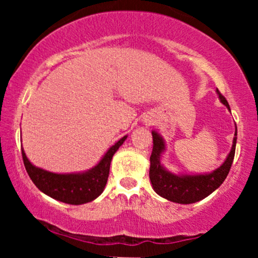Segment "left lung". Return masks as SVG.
I'll return each instance as SVG.
<instances>
[{
    "label": "left lung",
    "instance_id": "obj_1",
    "mask_svg": "<svg viewBox=\"0 0 258 258\" xmlns=\"http://www.w3.org/2000/svg\"><path fill=\"white\" fill-rule=\"evenodd\" d=\"M216 92H217L218 98H220L222 104L226 105L228 110L230 111L227 99L222 96L220 91L217 90ZM152 135L153 152L152 156H150L149 178L155 193L164 199L177 204H184V205L194 204L197 201L205 199L210 194L214 193L227 178L230 167H232L234 154H235L236 136H238L236 125L232 149L227 155L224 162L216 170L206 173H173L168 171L161 164V156L166 150V143H165L164 138L161 137L160 133L152 131Z\"/></svg>",
    "mask_w": 258,
    "mask_h": 258
}]
</instances>
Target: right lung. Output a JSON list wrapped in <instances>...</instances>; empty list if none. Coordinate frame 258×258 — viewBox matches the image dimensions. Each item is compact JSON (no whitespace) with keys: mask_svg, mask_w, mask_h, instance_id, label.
Listing matches in <instances>:
<instances>
[{"mask_svg":"<svg viewBox=\"0 0 258 258\" xmlns=\"http://www.w3.org/2000/svg\"><path fill=\"white\" fill-rule=\"evenodd\" d=\"M127 136L120 138L114 146L106 150L96 166L82 172H49L31 164L22 148L23 161L29 177L42 193L61 203L70 204V205H82L97 199L103 193L108 182L112 156L122 146Z\"/></svg>","mask_w":258,"mask_h":258,"instance_id":"right-lung-1","label":"right lung"}]
</instances>
